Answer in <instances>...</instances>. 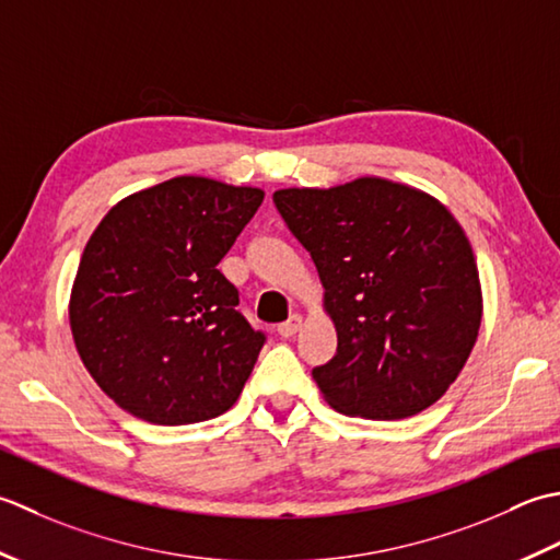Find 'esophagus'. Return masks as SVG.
I'll return each mask as SVG.
<instances>
[{
  "instance_id": "34e87169",
  "label": "esophagus",
  "mask_w": 560,
  "mask_h": 560,
  "mask_svg": "<svg viewBox=\"0 0 560 560\" xmlns=\"http://www.w3.org/2000/svg\"><path fill=\"white\" fill-rule=\"evenodd\" d=\"M302 328V316L300 314H292L288 322H282L280 326H278V334L282 336V338H292L296 330Z\"/></svg>"
}]
</instances>
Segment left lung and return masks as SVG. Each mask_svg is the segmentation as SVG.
Instances as JSON below:
<instances>
[{
    "mask_svg": "<svg viewBox=\"0 0 560 560\" xmlns=\"http://www.w3.org/2000/svg\"><path fill=\"white\" fill-rule=\"evenodd\" d=\"M314 260L338 330L312 376L346 416L401 420L442 398L471 355L481 282L469 238L428 192L386 178L272 196Z\"/></svg>",
    "mask_w": 560,
    "mask_h": 560,
    "instance_id": "1",
    "label": "left lung"
}]
</instances>
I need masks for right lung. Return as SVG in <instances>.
<instances>
[{"instance_id":"right-lung-1","label":"right lung","mask_w":560,"mask_h":560,"mask_svg":"<svg viewBox=\"0 0 560 560\" xmlns=\"http://www.w3.org/2000/svg\"><path fill=\"white\" fill-rule=\"evenodd\" d=\"M264 190L178 176L113 208L79 260L70 302L84 368L122 410L188 425L230 410L264 330L220 272Z\"/></svg>"}]
</instances>
